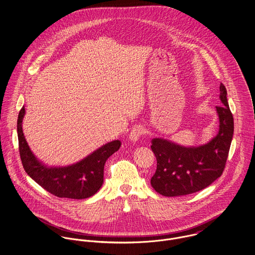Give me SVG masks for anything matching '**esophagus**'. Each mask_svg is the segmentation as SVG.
I'll return each instance as SVG.
<instances>
[{"mask_svg":"<svg viewBox=\"0 0 255 255\" xmlns=\"http://www.w3.org/2000/svg\"><path fill=\"white\" fill-rule=\"evenodd\" d=\"M144 133V129L141 126H136L134 127L130 133H129V139L132 141V142H136Z\"/></svg>","mask_w":255,"mask_h":255,"instance_id":"1","label":"esophagus"}]
</instances>
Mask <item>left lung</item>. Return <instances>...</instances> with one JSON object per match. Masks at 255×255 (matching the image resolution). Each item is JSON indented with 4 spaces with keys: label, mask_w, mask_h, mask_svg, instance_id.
<instances>
[{
    "label": "left lung",
    "mask_w": 255,
    "mask_h": 255,
    "mask_svg": "<svg viewBox=\"0 0 255 255\" xmlns=\"http://www.w3.org/2000/svg\"><path fill=\"white\" fill-rule=\"evenodd\" d=\"M222 106L217 135L199 146L177 144L164 138H153L151 149L157 159V169L151 178L152 187L164 196H181L199 191L223 174L234 134V118L227 100V90L220 85Z\"/></svg>",
    "instance_id": "left-lung-1"
}]
</instances>
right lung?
I'll return each instance as SVG.
<instances>
[{"label": "right lung", "mask_w": 255, "mask_h": 255, "mask_svg": "<svg viewBox=\"0 0 255 255\" xmlns=\"http://www.w3.org/2000/svg\"><path fill=\"white\" fill-rule=\"evenodd\" d=\"M24 115L22 107L17 119V136L21 163L27 175L58 197L84 199L94 195L103 184L106 160L120 149L121 141L108 142L73 165L48 167L37 159L26 142L22 130Z\"/></svg>", "instance_id": "obj_1"}]
</instances>
